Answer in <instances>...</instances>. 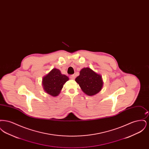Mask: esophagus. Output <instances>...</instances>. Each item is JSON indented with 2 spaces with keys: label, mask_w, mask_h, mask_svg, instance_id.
I'll list each match as a JSON object with an SVG mask.
<instances>
[{
  "label": "esophagus",
  "mask_w": 149,
  "mask_h": 149,
  "mask_svg": "<svg viewBox=\"0 0 149 149\" xmlns=\"http://www.w3.org/2000/svg\"><path fill=\"white\" fill-rule=\"evenodd\" d=\"M70 78L71 79H75V76L74 75H70Z\"/></svg>",
  "instance_id": "34e87169"
}]
</instances>
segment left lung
<instances>
[{"label":"left lung","instance_id":"1","mask_svg":"<svg viewBox=\"0 0 149 149\" xmlns=\"http://www.w3.org/2000/svg\"><path fill=\"white\" fill-rule=\"evenodd\" d=\"M82 91L89 96L97 94L101 91L103 81L101 75L89 68H84L75 79Z\"/></svg>","mask_w":149,"mask_h":149}]
</instances>
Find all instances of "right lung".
<instances>
[{"instance_id": "obj_1", "label": "right lung", "mask_w": 149, "mask_h": 149, "mask_svg": "<svg viewBox=\"0 0 149 149\" xmlns=\"http://www.w3.org/2000/svg\"><path fill=\"white\" fill-rule=\"evenodd\" d=\"M69 78L62 74L60 70L54 68L42 79V86L45 92L52 97H56L63 88L64 84Z\"/></svg>"}]
</instances>
